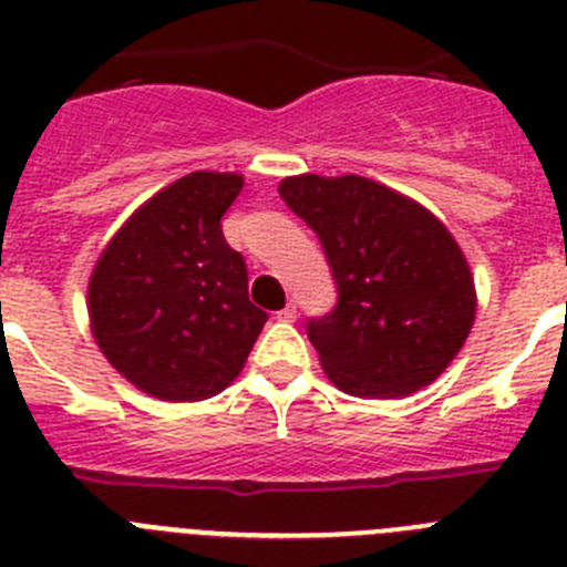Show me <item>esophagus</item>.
<instances>
[{"label":"esophagus","instance_id":"1","mask_svg":"<svg viewBox=\"0 0 567 567\" xmlns=\"http://www.w3.org/2000/svg\"><path fill=\"white\" fill-rule=\"evenodd\" d=\"M295 318H298V303H287V307L278 312V320H284V323H292Z\"/></svg>","mask_w":567,"mask_h":567}]
</instances>
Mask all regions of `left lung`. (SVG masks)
Masks as SVG:
<instances>
[{
	"mask_svg": "<svg viewBox=\"0 0 567 567\" xmlns=\"http://www.w3.org/2000/svg\"><path fill=\"white\" fill-rule=\"evenodd\" d=\"M280 198L318 235L338 303L307 320L340 392L405 398L440 378L474 323V280L452 233L378 182L298 175Z\"/></svg>",
	"mask_w": 567,
	"mask_h": 567,
	"instance_id": "1",
	"label": "left lung"
}]
</instances>
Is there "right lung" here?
<instances>
[{
	"label": "right lung",
	"instance_id": "right-lung-1",
	"mask_svg": "<svg viewBox=\"0 0 567 567\" xmlns=\"http://www.w3.org/2000/svg\"><path fill=\"white\" fill-rule=\"evenodd\" d=\"M240 187L233 173L184 175L124 224L93 269L99 349L153 398L193 403L224 392L267 323L249 300L247 260L221 229Z\"/></svg>",
	"mask_w": 567,
	"mask_h": 567
}]
</instances>
